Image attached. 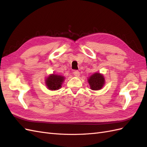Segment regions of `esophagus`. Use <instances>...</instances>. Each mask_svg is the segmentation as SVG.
Listing matches in <instances>:
<instances>
[{"instance_id": "esophagus-1", "label": "esophagus", "mask_w": 147, "mask_h": 147, "mask_svg": "<svg viewBox=\"0 0 147 147\" xmlns=\"http://www.w3.org/2000/svg\"><path fill=\"white\" fill-rule=\"evenodd\" d=\"M74 74L75 77H79L80 75V73L78 70H75L74 72Z\"/></svg>"}]
</instances>
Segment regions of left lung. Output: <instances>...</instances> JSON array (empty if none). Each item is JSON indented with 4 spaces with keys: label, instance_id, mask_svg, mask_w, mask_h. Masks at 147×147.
Wrapping results in <instances>:
<instances>
[{
    "label": "left lung",
    "instance_id": "8db88e82",
    "mask_svg": "<svg viewBox=\"0 0 147 147\" xmlns=\"http://www.w3.org/2000/svg\"><path fill=\"white\" fill-rule=\"evenodd\" d=\"M88 82L92 90H99L104 85L105 78L103 75L100 73H95L88 79Z\"/></svg>",
    "mask_w": 147,
    "mask_h": 147
}]
</instances>
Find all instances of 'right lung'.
Returning a JSON list of instances; mask_svg holds the SVG:
<instances>
[{
  "instance_id": "right-lung-1",
  "label": "right lung",
  "mask_w": 147,
  "mask_h": 147,
  "mask_svg": "<svg viewBox=\"0 0 147 147\" xmlns=\"http://www.w3.org/2000/svg\"><path fill=\"white\" fill-rule=\"evenodd\" d=\"M64 77L59 75L51 74L45 81L46 85L50 90H57L61 88L64 80Z\"/></svg>"
}]
</instances>
